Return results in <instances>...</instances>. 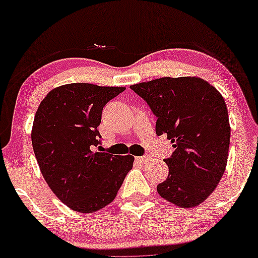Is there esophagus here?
<instances>
[{"label":"esophagus","instance_id":"1","mask_svg":"<svg viewBox=\"0 0 258 258\" xmlns=\"http://www.w3.org/2000/svg\"><path fill=\"white\" fill-rule=\"evenodd\" d=\"M150 160H151V157L148 156V155H146V156L136 157V161L140 162V163H147V162H149Z\"/></svg>","mask_w":258,"mask_h":258}]
</instances>
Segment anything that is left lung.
<instances>
[{
	"mask_svg": "<svg viewBox=\"0 0 258 258\" xmlns=\"http://www.w3.org/2000/svg\"><path fill=\"white\" fill-rule=\"evenodd\" d=\"M130 88L156 115V134L175 148L164 160L169 175L157 192L179 208H194L209 197L225 171L230 124L224 98L196 76L161 77Z\"/></svg>",
	"mask_w": 258,
	"mask_h": 258,
	"instance_id": "8db88e82",
	"label": "left lung"
}]
</instances>
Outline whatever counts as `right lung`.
<instances>
[{"mask_svg":"<svg viewBox=\"0 0 258 258\" xmlns=\"http://www.w3.org/2000/svg\"><path fill=\"white\" fill-rule=\"evenodd\" d=\"M124 89L64 84L49 91L35 114L31 142L38 167L51 191L77 213L111 203L133 168V155L95 150L103 107Z\"/></svg>","mask_w":258,"mask_h":258,"instance_id":"1","label":"right lung"}]
</instances>
